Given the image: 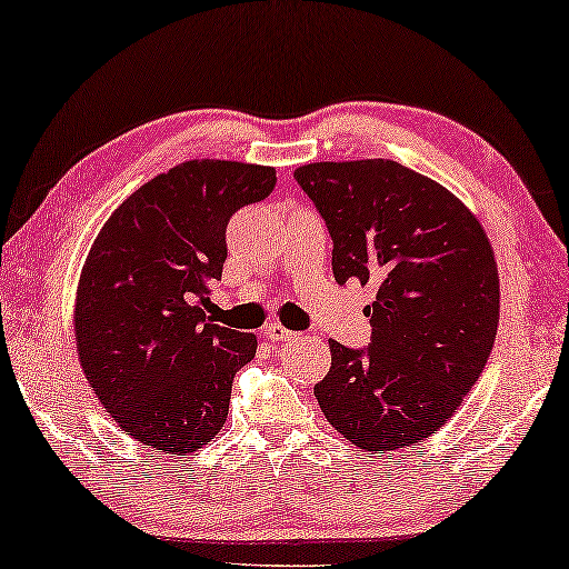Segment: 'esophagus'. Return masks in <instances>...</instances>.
I'll return each instance as SVG.
<instances>
[{"label":"esophagus","instance_id":"1","mask_svg":"<svg viewBox=\"0 0 569 569\" xmlns=\"http://www.w3.org/2000/svg\"><path fill=\"white\" fill-rule=\"evenodd\" d=\"M264 332H267V338L272 340V342H292V340L300 338V335L292 332V330H287L284 325H279V322H272V325H269V328H267Z\"/></svg>","mask_w":569,"mask_h":569}]
</instances>
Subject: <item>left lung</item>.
<instances>
[{
    "instance_id": "1",
    "label": "left lung",
    "mask_w": 569,
    "mask_h": 569,
    "mask_svg": "<svg viewBox=\"0 0 569 569\" xmlns=\"http://www.w3.org/2000/svg\"><path fill=\"white\" fill-rule=\"evenodd\" d=\"M332 237L338 284L378 295L370 348L330 340L315 398L358 449L398 451L459 411L491 356L499 272L479 219L449 189L388 158L320 161L295 171Z\"/></svg>"
}]
</instances>
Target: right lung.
<instances>
[{
    "instance_id": "add662e5",
    "label": "right lung",
    "mask_w": 569,
    "mask_h": 569,
    "mask_svg": "<svg viewBox=\"0 0 569 569\" xmlns=\"http://www.w3.org/2000/svg\"><path fill=\"white\" fill-rule=\"evenodd\" d=\"M272 166L197 158L158 173L102 223L74 295L90 388L130 439L193 453L227 423L257 335L207 318L231 213L272 193Z\"/></svg>"
}]
</instances>
